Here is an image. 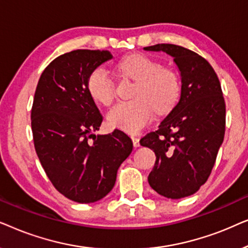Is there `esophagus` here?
Returning a JSON list of instances; mask_svg holds the SVG:
<instances>
[{
  "instance_id": "obj_1",
  "label": "esophagus",
  "mask_w": 248,
  "mask_h": 248,
  "mask_svg": "<svg viewBox=\"0 0 248 248\" xmlns=\"http://www.w3.org/2000/svg\"><path fill=\"white\" fill-rule=\"evenodd\" d=\"M132 141H133V145L135 148L140 147V139L138 137H132Z\"/></svg>"
}]
</instances>
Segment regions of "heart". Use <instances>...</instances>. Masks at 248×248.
I'll return each mask as SVG.
<instances>
[{
	"mask_svg": "<svg viewBox=\"0 0 248 248\" xmlns=\"http://www.w3.org/2000/svg\"><path fill=\"white\" fill-rule=\"evenodd\" d=\"M117 70L124 77L137 81L134 100L123 101L107 114L108 124L127 133H137L154 116L167 114L177 104L182 82L178 73L144 54L134 53L117 63ZM87 89L91 98L104 106H109L115 96L114 81L103 67L89 74Z\"/></svg>",
	"mask_w": 248,
	"mask_h": 248,
	"instance_id": "obj_1",
	"label": "heart"
}]
</instances>
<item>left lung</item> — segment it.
I'll use <instances>...</instances> for the list:
<instances>
[{
	"label": "left lung",
	"instance_id": "obj_1",
	"mask_svg": "<svg viewBox=\"0 0 248 248\" xmlns=\"http://www.w3.org/2000/svg\"><path fill=\"white\" fill-rule=\"evenodd\" d=\"M144 50L168 54L181 72L179 101L140 143L155 154L148 177L151 187L165 198L182 199L208 181L222 144L226 104L221 86L208 61L185 47L157 44Z\"/></svg>",
	"mask_w": 248,
	"mask_h": 248
}]
</instances>
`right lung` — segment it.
Returning <instances> with one entry per match:
<instances>
[{
    "label": "right lung",
    "instance_id": "obj_1",
    "mask_svg": "<svg viewBox=\"0 0 248 248\" xmlns=\"http://www.w3.org/2000/svg\"><path fill=\"white\" fill-rule=\"evenodd\" d=\"M111 57L108 50L90 49L56 57L40 76L33 98L31 128L40 164L54 187L78 203L106 196L133 149L130 137L120 130L93 134L103 116L87 80Z\"/></svg>",
    "mask_w": 248,
    "mask_h": 248
}]
</instances>
